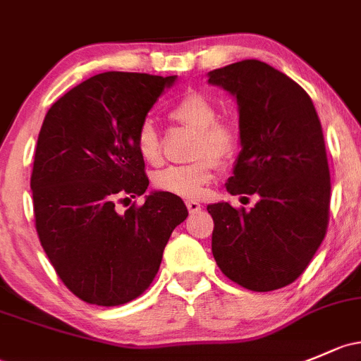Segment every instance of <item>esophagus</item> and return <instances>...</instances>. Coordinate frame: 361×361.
I'll use <instances>...</instances> for the list:
<instances>
[{"mask_svg":"<svg viewBox=\"0 0 361 361\" xmlns=\"http://www.w3.org/2000/svg\"><path fill=\"white\" fill-rule=\"evenodd\" d=\"M185 204H187V209H188V212H192V214L193 212H199L200 209H202V206H200L197 200H187Z\"/></svg>","mask_w":361,"mask_h":361,"instance_id":"34e87169","label":"esophagus"}]
</instances>
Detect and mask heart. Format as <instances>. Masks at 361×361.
Masks as SVG:
<instances>
[{
	"instance_id": "heart-1",
	"label": "heart",
	"mask_w": 361,
	"mask_h": 361,
	"mask_svg": "<svg viewBox=\"0 0 361 361\" xmlns=\"http://www.w3.org/2000/svg\"><path fill=\"white\" fill-rule=\"evenodd\" d=\"M216 105L202 93H187L169 111V119L195 131L193 157L185 166H169L154 174L155 190L171 195L195 199L216 174V162L226 164L240 147V130L231 121L216 117ZM136 152L150 166L161 164V142L150 121L140 124L135 138Z\"/></svg>"
}]
</instances>
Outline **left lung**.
Returning a JSON list of instances; mask_svg holds the SVG:
<instances>
[{"instance_id":"8db88e82","label":"left lung","mask_w":361,"mask_h":361,"mask_svg":"<svg viewBox=\"0 0 361 361\" xmlns=\"http://www.w3.org/2000/svg\"><path fill=\"white\" fill-rule=\"evenodd\" d=\"M211 85L237 97L240 145L231 195L256 206L209 204L212 256L244 289L289 286L308 268L329 226L331 171L324 131L310 94L283 72L242 60L209 72Z\"/></svg>"}]
</instances>
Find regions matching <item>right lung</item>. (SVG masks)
<instances>
[{"label": "right lung", "instance_id": "right-lung-1", "mask_svg": "<svg viewBox=\"0 0 361 361\" xmlns=\"http://www.w3.org/2000/svg\"><path fill=\"white\" fill-rule=\"evenodd\" d=\"M174 79L97 74L59 98L43 121L30 174L34 225L63 286L90 305L142 295L188 216L183 200L164 192L117 212L149 187L136 131Z\"/></svg>", "mask_w": 361, "mask_h": 361}]
</instances>
